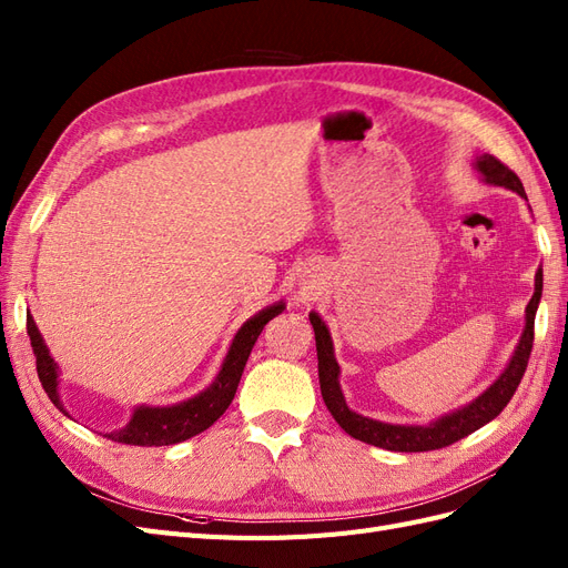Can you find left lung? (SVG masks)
Returning a JSON list of instances; mask_svg holds the SVG:
<instances>
[{
  "mask_svg": "<svg viewBox=\"0 0 568 568\" xmlns=\"http://www.w3.org/2000/svg\"><path fill=\"white\" fill-rule=\"evenodd\" d=\"M476 170L484 178V182L495 184V186H505L517 192L519 196L526 199L524 184L517 178L514 170H509L503 161H497L490 153H484V156L476 159ZM542 296V270L536 272V291H532V298L526 307V326L517 351H514L509 365L505 372L497 376V382L490 384L484 393L478 395L476 400L469 405H464L462 409L450 412L432 424L419 426V424H386V422H376L369 417L357 415L348 405L346 398H343L341 386H338V374L341 367L334 357V343L329 336V329L322 322L317 313H311V324L315 329V343H317V369H320V388H322V398L326 409L332 412V417L338 422V426L346 432L348 436L376 445V448L393 450V453H426V450H438V448H448V445L457 443L459 438L474 434L476 428L486 426L490 419H495L500 412L507 407L511 400L514 390L519 388L521 376L528 367V357L532 351V324H536V311Z\"/></svg>",
  "mask_w": 568,
  "mask_h": 568,
  "instance_id": "1",
  "label": "left lung"
}]
</instances>
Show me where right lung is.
Returning <instances> with one entry per match:
<instances>
[{
    "label": "right lung",
    "instance_id": "1",
    "mask_svg": "<svg viewBox=\"0 0 568 568\" xmlns=\"http://www.w3.org/2000/svg\"><path fill=\"white\" fill-rule=\"evenodd\" d=\"M284 307L286 305L280 301V303L265 307V311H261L257 315H253L248 322H244V326L236 332V336L232 341L230 353L225 357V363H222L220 374L215 376V382L209 388L194 395V398H189L178 405H170V407H146V405L136 407L125 428L104 434V436L115 443L144 445V448H151V445L182 443L186 438L205 432L209 426H213L222 415H225V409L234 400L239 379H242L246 359L255 346L257 336H261L263 326L272 317H277ZM26 324H28L32 353H36V359H38L40 384H42L44 393L49 395V400L54 403L63 412V415H68V412L63 409L61 398H59V367L54 363V357L49 355V348L44 346L42 334L38 332L36 320H32L30 313H28Z\"/></svg>",
    "mask_w": 568,
    "mask_h": 568
}]
</instances>
